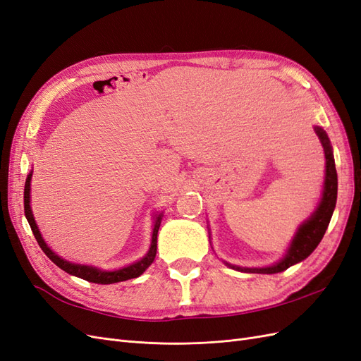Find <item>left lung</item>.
Instances as JSON below:
<instances>
[{"label": "left lung", "instance_id": "8db88e82", "mask_svg": "<svg viewBox=\"0 0 361 361\" xmlns=\"http://www.w3.org/2000/svg\"><path fill=\"white\" fill-rule=\"evenodd\" d=\"M314 130L316 134H318L325 152V183H324V194H322L318 209H316L309 220L298 228V232L295 235L285 259H281L280 262H277V264L267 268H241V267L228 265L231 268L243 271V272H255V274H276V272L285 271L289 267L298 264V262L310 256L312 251L321 243L326 227L330 224L336 200H337V173H336L333 149L330 145L329 135H326L325 130L319 126H316Z\"/></svg>", "mask_w": 361, "mask_h": 361}]
</instances>
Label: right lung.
<instances>
[{
  "instance_id": "add662e5",
  "label": "right lung",
  "mask_w": 361,
  "mask_h": 361,
  "mask_svg": "<svg viewBox=\"0 0 361 361\" xmlns=\"http://www.w3.org/2000/svg\"><path fill=\"white\" fill-rule=\"evenodd\" d=\"M30 180H31V173L27 176L25 180V188H24V211H25V216L28 220V224L32 231V235H35L36 241L39 244V247L43 250V253H45L54 264H56L59 268H61L63 271L69 272V274L75 276V277H80L84 279L87 281H92V283H99V285H111V283H118V281H125L129 279H135L138 276L143 274V272L150 267L152 262H154L155 256H157V238H158V231H159V226H161V220H162V215H159L155 221V227H154V235H152V244L149 248V253L135 264L129 265L126 268L122 269H117V271H101L97 268L93 267H85V265H76V264H71V262L64 260L61 257H59L54 251L47 245V243L43 241V238L39 232V228L36 226L35 218H32L31 214V207H30Z\"/></svg>"
}]
</instances>
